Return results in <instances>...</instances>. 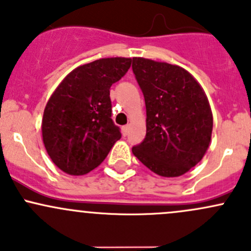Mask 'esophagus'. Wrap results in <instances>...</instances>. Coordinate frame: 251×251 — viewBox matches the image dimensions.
<instances>
[{
    "label": "esophagus",
    "instance_id": "obj_1",
    "mask_svg": "<svg viewBox=\"0 0 251 251\" xmlns=\"http://www.w3.org/2000/svg\"><path fill=\"white\" fill-rule=\"evenodd\" d=\"M128 131H129V126H122V134H123V136L128 135Z\"/></svg>",
    "mask_w": 251,
    "mask_h": 251
}]
</instances>
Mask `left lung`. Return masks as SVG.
Here are the masks:
<instances>
[{
	"label": "left lung",
	"mask_w": 251,
	"mask_h": 251,
	"mask_svg": "<svg viewBox=\"0 0 251 251\" xmlns=\"http://www.w3.org/2000/svg\"><path fill=\"white\" fill-rule=\"evenodd\" d=\"M131 68L146 105V136L131 151L156 174L180 176L200 163L210 144L206 95L180 66L133 58Z\"/></svg>",
	"instance_id": "obj_1"
}]
</instances>
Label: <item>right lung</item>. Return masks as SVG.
I'll return each instance as SVG.
<instances>
[{
  "label": "right lung",
  "instance_id": "1",
  "mask_svg": "<svg viewBox=\"0 0 251 251\" xmlns=\"http://www.w3.org/2000/svg\"><path fill=\"white\" fill-rule=\"evenodd\" d=\"M130 58H105L78 66L51 94L42 120L43 144L53 163L84 175L106 158L117 140L110 88L130 68Z\"/></svg>",
  "mask_w": 251,
  "mask_h": 251
}]
</instances>
